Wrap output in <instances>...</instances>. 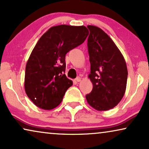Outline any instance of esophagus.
<instances>
[{
    "label": "esophagus",
    "instance_id": "obj_1",
    "mask_svg": "<svg viewBox=\"0 0 149 149\" xmlns=\"http://www.w3.org/2000/svg\"><path fill=\"white\" fill-rule=\"evenodd\" d=\"M81 79L80 77H77V78L75 79V81H76L77 82H80V81H81Z\"/></svg>",
    "mask_w": 149,
    "mask_h": 149
}]
</instances>
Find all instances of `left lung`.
<instances>
[{
	"instance_id": "obj_1",
	"label": "left lung",
	"mask_w": 149,
	"mask_h": 149,
	"mask_svg": "<svg viewBox=\"0 0 149 149\" xmlns=\"http://www.w3.org/2000/svg\"><path fill=\"white\" fill-rule=\"evenodd\" d=\"M88 39L90 74L93 88L86 96L89 105L98 111L116 107L125 93L127 81V64L113 40L97 26L88 25Z\"/></svg>"
}]
</instances>
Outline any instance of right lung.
I'll list each match as a JSON object with an SVG mask.
<instances>
[{
    "label": "right lung",
    "mask_w": 149,
    "mask_h": 149,
    "mask_svg": "<svg viewBox=\"0 0 149 149\" xmlns=\"http://www.w3.org/2000/svg\"><path fill=\"white\" fill-rule=\"evenodd\" d=\"M85 26L61 24L50 28L40 38L25 69L24 90L37 107L50 110L62 101L72 81L65 73V54L84 43Z\"/></svg>",
    "instance_id": "obj_1"
}]
</instances>
